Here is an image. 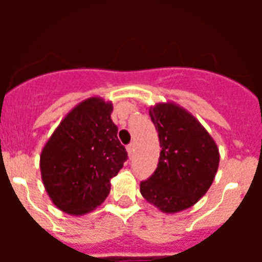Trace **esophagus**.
<instances>
[{"mask_svg":"<svg viewBox=\"0 0 262 262\" xmlns=\"http://www.w3.org/2000/svg\"><path fill=\"white\" fill-rule=\"evenodd\" d=\"M134 151H135V148H134V144H128V145H127V154H128L129 157L134 156Z\"/></svg>","mask_w":262,"mask_h":262,"instance_id":"esophagus-1","label":"esophagus"}]
</instances>
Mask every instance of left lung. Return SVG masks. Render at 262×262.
<instances>
[{
	"instance_id": "1",
	"label": "left lung",
	"mask_w": 262,
	"mask_h": 262,
	"mask_svg": "<svg viewBox=\"0 0 262 262\" xmlns=\"http://www.w3.org/2000/svg\"><path fill=\"white\" fill-rule=\"evenodd\" d=\"M149 115L161 151L154 174L140 182V193L160 211L176 214L207 193L219 166V149L200 120L177 103H156Z\"/></svg>"
}]
</instances>
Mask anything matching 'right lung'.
I'll return each instance as SVG.
<instances>
[{
	"label": "right lung",
	"instance_id": "1",
	"mask_svg": "<svg viewBox=\"0 0 262 262\" xmlns=\"http://www.w3.org/2000/svg\"><path fill=\"white\" fill-rule=\"evenodd\" d=\"M113 103L90 97L69 111L40 154V174L57 209L80 216L107 198L111 178L127 160L111 120Z\"/></svg>",
	"mask_w": 262,
	"mask_h": 262
}]
</instances>
